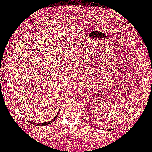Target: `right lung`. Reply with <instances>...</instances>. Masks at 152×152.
<instances>
[{"instance_id":"1","label":"right lung","mask_w":152,"mask_h":152,"mask_svg":"<svg viewBox=\"0 0 152 152\" xmlns=\"http://www.w3.org/2000/svg\"><path fill=\"white\" fill-rule=\"evenodd\" d=\"M59 111L58 112L57 115H56L55 116V118H54L53 120H51L50 121H48V122H44V123H39V124H37V123H33V122H32V124H34V125H36V126H45V125H48V124L53 123V122L54 121H55V120H56V118H57L58 115H59Z\"/></svg>"}]
</instances>
